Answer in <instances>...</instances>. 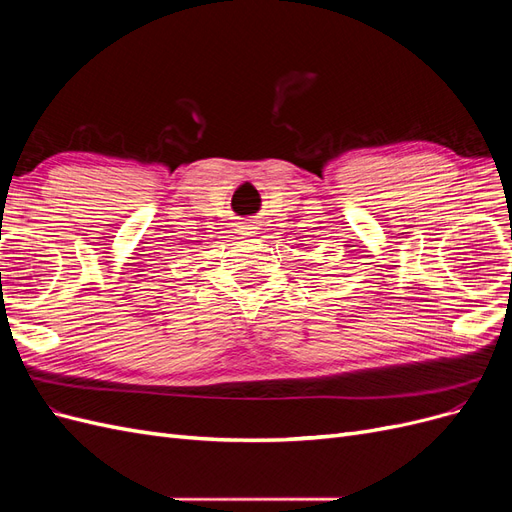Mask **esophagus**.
I'll return each mask as SVG.
<instances>
[{
	"label": "esophagus",
	"instance_id": "obj_1",
	"mask_svg": "<svg viewBox=\"0 0 512 512\" xmlns=\"http://www.w3.org/2000/svg\"><path fill=\"white\" fill-rule=\"evenodd\" d=\"M241 235H247V237H256L258 235V228L254 222H243L241 226Z\"/></svg>",
	"mask_w": 512,
	"mask_h": 512
}]
</instances>
